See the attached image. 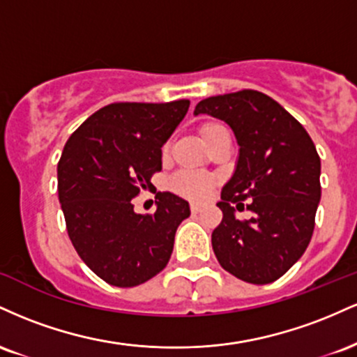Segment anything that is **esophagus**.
<instances>
[{"instance_id":"esophagus-1","label":"esophagus","mask_w":357,"mask_h":357,"mask_svg":"<svg viewBox=\"0 0 357 357\" xmlns=\"http://www.w3.org/2000/svg\"><path fill=\"white\" fill-rule=\"evenodd\" d=\"M190 208H191L192 213H199L203 210V204L202 203H191Z\"/></svg>"}]
</instances>
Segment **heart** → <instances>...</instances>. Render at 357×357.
<instances>
[{
  "mask_svg": "<svg viewBox=\"0 0 357 357\" xmlns=\"http://www.w3.org/2000/svg\"><path fill=\"white\" fill-rule=\"evenodd\" d=\"M218 127H223V126L215 124V122L203 124L202 129H199V136H202L203 141H206L213 130H216ZM162 153L167 154V146H165ZM213 183L215 181H213L211 176L204 173H196V171H181V173L174 174L173 178L169 179V190L174 191L176 195L184 196V198L202 199L206 196V192L210 191Z\"/></svg>",
  "mask_w": 357,
  "mask_h": 357,
  "instance_id": "b5f03b06",
  "label": "heart"
}]
</instances>
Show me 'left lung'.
I'll return each instance as SVG.
<instances>
[{
	"instance_id": "8db88e82",
	"label": "left lung",
	"mask_w": 357,
	"mask_h": 357,
	"mask_svg": "<svg viewBox=\"0 0 357 357\" xmlns=\"http://www.w3.org/2000/svg\"><path fill=\"white\" fill-rule=\"evenodd\" d=\"M195 114L227 122L240 146L235 174L221 190L223 220L211 235L220 265L248 284L275 282L304 255L321 202V158L307 130L258 90L208 97ZM254 216L238 220L244 207Z\"/></svg>"
}]
</instances>
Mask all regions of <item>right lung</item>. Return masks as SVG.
Here are the masks:
<instances>
[{"label":"right lung","mask_w":357,"mask_h":357,"mask_svg":"<svg viewBox=\"0 0 357 357\" xmlns=\"http://www.w3.org/2000/svg\"><path fill=\"white\" fill-rule=\"evenodd\" d=\"M188 109L186 99L109 104L63 147L56 173L68 236L85 265L110 285L136 287L158 275L179 223L190 216V204L173 192H155L153 215H137L130 202L154 188L161 147Z\"/></svg>","instance_id":"right-lung-1"}]
</instances>
